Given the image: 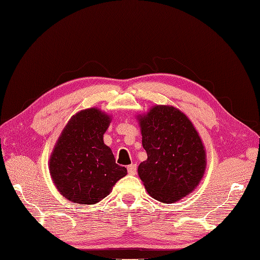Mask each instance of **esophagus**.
Segmentation results:
<instances>
[{"label":"esophagus","mask_w":260,"mask_h":260,"mask_svg":"<svg viewBox=\"0 0 260 260\" xmlns=\"http://www.w3.org/2000/svg\"><path fill=\"white\" fill-rule=\"evenodd\" d=\"M128 173L130 175H135L137 173V165L136 164H131L128 166Z\"/></svg>","instance_id":"1"}]
</instances>
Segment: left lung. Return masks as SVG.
Masks as SVG:
<instances>
[{
  "label": "left lung",
  "instance_id": "left-lung-1",
  "mask_svg": "<svg viewBox=\"0 0 260 260\" xmlns=\"http://www.w3.org/2000/svg\"><path fill=\"white\" fill-rule=\"evenodd\" d=\"M147 159L138 174L148 193L173 203L190 193L202 180L206 154L198 132L173 106H155L139 119Z\"/></svg>",
  "mask_w": 260,
  "mask_h": 260
}]
</instances>
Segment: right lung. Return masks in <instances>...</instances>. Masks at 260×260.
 I'll list each match as a JSON object with an SVG mask.
<instances>
[{
	"label": "right lung",
	"instance_id": "1",
	"mask_svg": "<svg viewBox=\"0 0 260 260\" xmlns=\"http://www.w3.org/2000/svg\"><path fill=\"white\" fill-rule=\"evenodd\" d=\"M110 122V116L97 109L81 111L72 116L57 140L50 173L57 190L70 202L99 203L126 174L103 141Z\"/></svg>",
	"mask_w": 260,
	"mask_h": 260
}]
</instances>
